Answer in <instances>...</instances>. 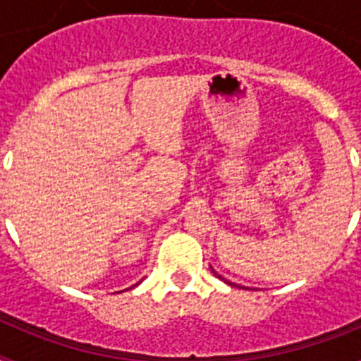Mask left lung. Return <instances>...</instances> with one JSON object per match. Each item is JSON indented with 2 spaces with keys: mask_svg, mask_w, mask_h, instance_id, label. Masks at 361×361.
Returning <instances> with one entry per match:
<instances>
[{
  "mask_svg": "<svg viewBox=\"0 0 361 361\" xmlns=\"http://www.w3.org/2000/svg\"><path fill=\"white\" fill-rule=\"evenodd\" d=\"M212 271H213V275H215V276H216V279H220V280H222V282H226V283H228V286H233V288H240V286H237V283H233V282H229V280L222 279V276H220V275H219V273H216V271H215V269H213V267H212Z\"/></svg>",
  "mask_w": 361,
  "mask_h": 361,
  "instance_id": "obj_1",
  "label": "left lung"
}]
</instances>
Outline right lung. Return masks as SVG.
Listing matches in <instances>:
<instances>
[{"label":"right lung","mask_w":361,"mask_h":361,"mask_svg":"<svg viewBox=\"0 0 361 361\" xmlns=\"http://www.w3.org/2000/svg\"><path fill=\"white\" fill-rule=\"evenodd\" d=\"M124 291H126V289H124Z\"/></svg>","instance_id":"obj_1"}]
</instances>
